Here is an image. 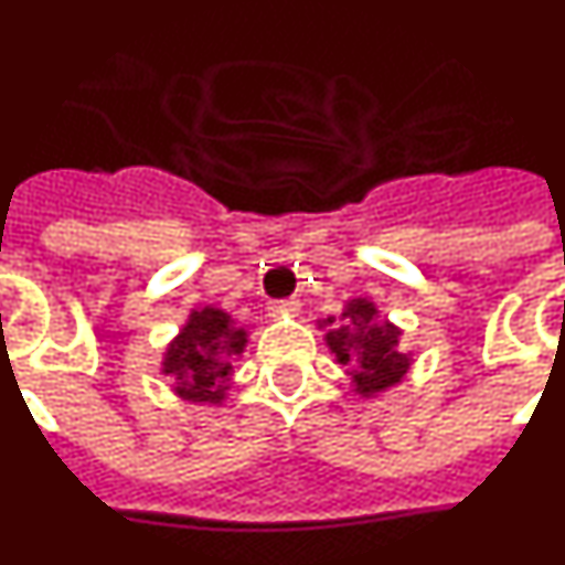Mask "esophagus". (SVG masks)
<instances>
[{"instance_id": "esophagus-1", "label": "esophagus", "mask_w": 565, "mask_h": 565, "mask_svg": "<svg viewBox=\"0 0 565 565\" xmlns=\"http://www.w3.org/2000/svg\"><path fill=\"white\" fill-rule=\"evenodd\" d=\"M294 313H299V299L288 297V299H274V302H268V317L279 319V317H294Z\"/></svg>"}]
</instances>
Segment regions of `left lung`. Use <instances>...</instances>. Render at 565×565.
<instances>
[{"mask_svg":"<svg viewBox=\"0 0 565 565\" xmlns=\"http://www.w3.org/2000/svg\"><path fill=\"white\" fill-rule=\"evenodd\" d=\"M373 319H376L373 302L353 299L342 313L344 326L333 328L326 337L339 364H356L353 382L362 396L393 387L411 367L407 353L398 351V328H393L391 322L376 326Z\"/></svg>","mask_w":565,"mask_h":565,"instance_id":"8db88e82","label":"left lung"}]
</instances>
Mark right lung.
Segmentation results:
<instances>
[{"label":"right lung","mask_w":565,"mask_h":565,"mask_svg":"<svg viewBox=\"0 0 565 565\" xmlns=\"http://www.w3.org/2000/svg\"><path fill=\"white\" fill-rule=\"evenodd\" d=\"M246 348V331L217 308H203L189 317L181 337L169 344L163 373L178 379L174 391L192 402H221L232 379V359Z\"/></svg>","instance_id":"add662e5"}]
</instances>
